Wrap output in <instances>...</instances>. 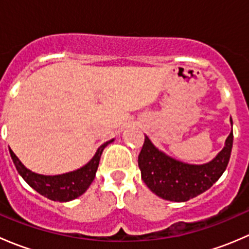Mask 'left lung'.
I'll list each match as a JSON object with an SVG mask.
<instances>
[{"instance_id": "left-lung-1", "label": "left lung", "mask_w": 249, "mask_h": 249, "mask_svg": "<svg viewBox=\"0 0 249 249\" xmlns=\"http://www.w3.org/2000/svg\"><path fill=\"white\" fill-rule=\"evenodd\" d=\"M232 124V120L230 119ZM232 131L217 157L203 165L178 161L158 149L145 136L139 155V167L143 182L164 200L184 202L210 189L220 178L231 155Z\"/></svg>"}]
</instances>
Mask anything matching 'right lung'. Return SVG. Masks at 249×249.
I'll return each mask as SVG.
<instances>
[{
  "instance_id": "right-lung-1",
  "label": "right lung",
  "mask_w": 249,
  "mask_h": 249,
  "mask_svg": "<svg viewBox=\"0 0 249 249\" xmlns=\"http://www.w3.org/2000/svg\"><path fill=\"white\" fill-rule=\"evenodd\" d=\"M110 142H113V140L100 145L92 159L83 167L76 171L56 176H44L30 171L18 159L13 150L9 149V153H11L12 160L17 167V171L32 189L53 201L67 202L77 199L78 196L87 192L96 175L102 152Z\"/></svg>"
}]
</instances>
